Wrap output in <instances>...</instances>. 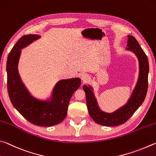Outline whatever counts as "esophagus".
<instances>
[{
  "mask_svg": "<svg viewBox=\"0 0 156 156\" xmlns=\"http://www.w3.org/2000/svg\"><path fill=\"white\" fill-rule=\"evenodd\" d=\"M81 80L83 81V82H86L87 81H88V80L90 79V76L88 74L83 73V74H81Z\"/></svg>",
  "mask_w": 156,
  "mask_h": 156,
  "instance_id": "esophagus-1",
  "label": "esophagus"
}]
</instances>
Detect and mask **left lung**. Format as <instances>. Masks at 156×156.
<instances>
[{"label":"left lung","mask_w":156,"mask_h":156,"mask_svg":"<svg viewBox=\"0 0 156 156\" xmlns=\"http://www.w3.org/2000/svg\"><path fill=\"white\" fill-rule=\"evenodd\" d=\"M126 49L132 51L138 57L140 68L137 84L133 90L132 97L126 104L112 113L104 112L101 110L98 106L92 87L86 85L83 86L86 93L89 114L97 123L103 126L112 127L125 123L138 110L146 97L148 89L149 69L148 59L138 41L132 35H128L127 48Z\"/></svg>","instance_id":"obj_1"}]
</instances>
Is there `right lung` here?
Returning <instances> with one entry per match:
<instances>
[{"instance_id":"1","label":"right lung","mask_w":156,"mask_h":156,"mask_svg":"<svg viewBox=\"0 0 156 156\" xmlns=\"http://www.w3.org/2000/svg\"><path fill=\"white\" fill-rule=\"evenodd\" d=\"M40 37L38 35H24L10 51L7 62V90L13 107L27 121L38 126L50 127L64 121L70 98L81 81L80 78L59 81L50 100L40 101L29 93L19 75L18 61L21 49Z\"/></svg>"}]
</instances>
